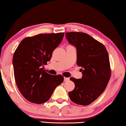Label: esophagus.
Returning <instances> with one entry per match:
<instances>
[{"label": "esophagus", "mask_w": 126, "mask_h": 126, "mask_svg": "<svg viewBox=\"0 0 126 126\" xmlns=\"http://www.w3.org/2000/svg\"><path fill=\"white\" fill-rule=\"evenodd\" d=\"M69 80V79L67 77H64V81H68Z\"/></svg>", "instance_id": "obj_1"}]
</instances>
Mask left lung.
Wrapping results in <instances>:
<instances>
[{"mask_svg":"<svg viewBox=\"0 0 126 126\" xmlns=\"http://www.w3.org/2000/svg\"><path fill=\"white\" fill-rule=\"evenodd\" d=\"M69 44L77 49V64L81 67L80 79L71 77L75 88L68 92L71 101L86 106L103 93L110 78L111 71L105 47L88 34L79 32L66 33Z\"/></svg>","mask_w":126,"mask_h":126,"instance_id":"8db88e82","label":"left lung"}]
</instances>
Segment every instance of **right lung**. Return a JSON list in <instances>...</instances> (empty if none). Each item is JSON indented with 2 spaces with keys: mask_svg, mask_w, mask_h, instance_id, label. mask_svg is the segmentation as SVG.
<instances>
[{
  "mask_svg": "<svg viewBox=\"0 0 126 126\" xmlns=\"http://www.w3.org/2000/svg\"><path fill=\"white\" fill-rule=\"evenodd\" d=\"M64 32L40 34L21 41L14 52L13 64L16 82L23 96L32 103L48 101L57 86L63 82L62 75H51L44 69L52 52L61 43Z\"/></svg>",
  "mask_w": 126,
  "mask_h": 126,
  "instance_id": "obj_1",
  "label": "right lung"
}]
</instances>
